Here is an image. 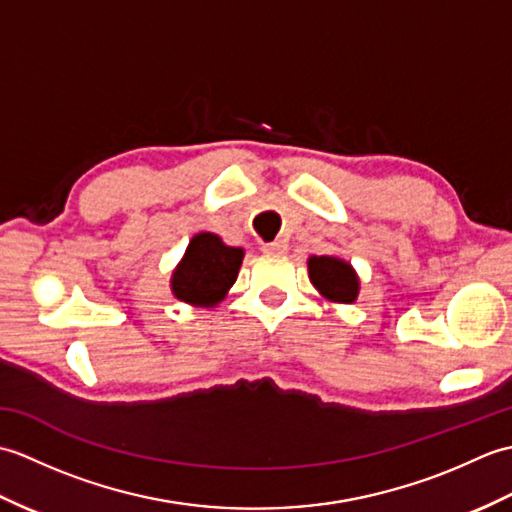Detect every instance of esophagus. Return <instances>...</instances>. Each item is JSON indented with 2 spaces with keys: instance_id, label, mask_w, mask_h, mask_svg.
<instances>
[{
  "instance_id": "obj_1",
  "label": "esophagus",
  "mask_w": 512,
  "mask_h": 512,
  "mask_svg": "<svg viewBox=\"0 0 512 512\" xmlns=\"http://www.w3.org/2000/svg\"><path fill=\"white\" fill-rule=\"evenodd\" d=\"M262 250H264V253H268V255H284L286 250H288V244L284 242V239H275V242L264 244Z\"/></svg>"
}]
</instances>
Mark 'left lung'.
<instances>
[{"label":"left lung","instance_id":"1","mask_svg":"<svg viewBox=\"0 0 512 512\" xmlns=\"http://www.w3.org/2000/svg\"><path fill=\"white\" fill-rule=\"evenodd\" d=\"M308 275L312 286L325 299L336 303H354L358 297V275L345 259L330 255H312L308 259Z\"/></svg>","mask_w":512,"mask_h":512}]
</instances>
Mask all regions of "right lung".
<instances>
[{"label":"right lung","mask_w":512,"mask_h":512,"mask_svg":"<svg viewBox=\"0 0 512 512\" xmlns=\"http://www.w3.org/2000/svg\"><path fill=\"white\" fill-rule=\"evenodd\" d=\"M242 259V248L226 246L213 233H198L189 242L182 262L173 270V295L191 306H217L226 297L228 288L235 284Z\"/></svg>","instance_id":"add662e5"}]
</instances>
